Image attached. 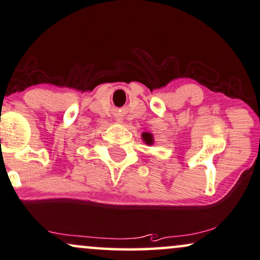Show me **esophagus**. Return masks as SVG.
I'll return each instance as SVG.
<instances>
[{
    "instance_id": "esophagus-1",
    "label": "esophagus",
    "mask_w": 260,
    "mask_h": 260,
    "mask_svg": "<svg viewBox=\"0 0 260 260\" xmlns=\"http://www.w3.org/2000/svg\"><path fill=\"white\" fill-rule=\"evenodd\" d=\"M118 123H122V119H118Z\"/></svg>"
}]
</instances>
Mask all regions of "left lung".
I'll return each mask as SVG.
<instances>
[{"label": "left lung", "instance_id": "obj_1", "mask_svg": "<svg viewBox=\"0 0 260 260\" xmlns=\"http://www.w3.org/2000/svg\"><path fill=\"white\" fill-rule=\"evenodd\" d=\"M142 138H143L144 142H146L147 144H149V146H150V144L154 143L153 135L149 134V133H143V134H142Z\"/></svg>", "mask_w": 260, "mask_h": 260}]
</instances>
